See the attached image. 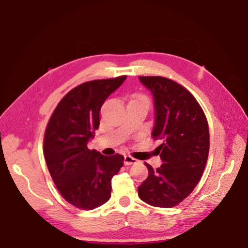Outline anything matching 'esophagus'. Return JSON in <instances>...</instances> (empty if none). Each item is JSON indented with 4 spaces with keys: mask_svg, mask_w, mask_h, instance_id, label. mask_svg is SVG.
Wrapping results in <instances>:
<instances>
[{
    "mask_svg": "<svg viewBox=\"0 0 248 248\" xmlns=\"http://www.w3.org/2000/svg\"><path fill=\"white\" fill-rule=\"evenodd\" d=\"M136 161H138V160L134 159V157L130 156V155H125L124 163V165H132V164H135Z\"/></svg>",
    "mask_w": 248,
    "mask_h": 248,
    "instance_id": "obj_1",
    "label": "esophagus"
}]
</instances>
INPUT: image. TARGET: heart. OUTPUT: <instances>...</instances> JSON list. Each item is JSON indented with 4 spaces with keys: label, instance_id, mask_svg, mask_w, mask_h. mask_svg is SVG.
<instances>
[{
    "label": "heart",
    "instance_id": "b5f03b06",
    "mask_svg": "<svg viewBox=\"0 0 248 248\" xmlns=\"http://www.w3.org/2000/svg\"><path fill=\"white\" fill-rule=\"evenodd\" d=\"M133 100H140V101H143L149 105V99L148 97L145 96V94H138V96H136Z\"/></svg>",
    "mask_w": 248,
    "mask_h": 248
}]
</instances>
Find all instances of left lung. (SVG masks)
Listing matches in <instances>:
<instances>
[{"label":"left lung","mask_w":248,"mask_h":248,"mask_svg":"<svg viewBox=\"0 0 248 248\" xmlns=\"http://www.w3.org/2000/svg\"><path fill=\"white\" fill-rule=\"evenodd\" d=\"M155 97L152 136L161 140L156 155L163 161L139 186L140 198L154 207L172 208L193 192L207 164L210 135L203 109L180 84L164 77H140Z\"/></svg>","instance_id":"1"}]
</instances>
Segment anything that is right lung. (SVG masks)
<instances>
[{
  "label": "right lung",
  "instance_id": "add662e5",
  "mask_svg": "<svg viewBox=\"0 0 248 248\" xmlns=\"http://www.w3.org/2000/svg\"><path fill=\"white\" fill-rule=\"evenodd\" d=\"M127 76L82 83L68 92L52 113L44 138V155L50 175L66 202L93 210L108 202L112 178L124 157L102 155L88 149L100 124V109Z\"/></svg>",
  "mask_w": 248,
  "mask_h": 248
}]
</instances>
